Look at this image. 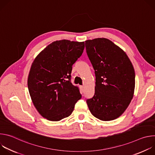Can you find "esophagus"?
Here are the masks:
<instances>
[{"mask_svg":"<svg viewBox=\"0 0 155 155\" xmlns=\"http://www.w3.org/2000/svg\"><path fill=\"white\" fill-rule=\"evenodd\" d=\"M80 88H81V90L82 91H83V90H84V86H83V85H81V86H80Z\"/></svg>","mask_w":155,"mask_h":155,"instance_id":"esophagus-1","label":"esophagus"}]
</instances>
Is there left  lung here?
Instances as JSON below:
<instances>
[{
    "label": "left lung",
    "mask_w": 155,
    "mask_h": 155,
    "mask_svg": "<svg viewBox=\"0 0 155 155\" xmlns=\"http://www.w3.org/2000/svg\"><path fill=\"white\" fill-rule=\"evenodd\" d=\"M86 53L94 70L95 93L87 99L92 115L102 121L120 117L134 96L135 72L125 52L105 38L85 41Z\"/></svg>",
    "instance_id": "obj_1"
}]
</instances>
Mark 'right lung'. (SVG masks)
<instances>
[{"label":"right lung","instance_id":"add662e5","mask_svg":"<svg viewBox=\"0 0 155 155\" xmlns=\"http://www.w3.org/2000/svg\"><path fill=\"white\" fill-rule=\"evenodd\" d=\"M84 48V41L57 40L35 58L28 86L34 105L43 118L58 121L68 117L81 99L78 87L72 84L71 78L72 65Z\"/></svg>","mask_w":155,"mask_h":155}]
</instances>
